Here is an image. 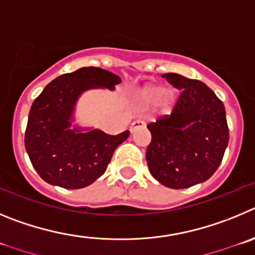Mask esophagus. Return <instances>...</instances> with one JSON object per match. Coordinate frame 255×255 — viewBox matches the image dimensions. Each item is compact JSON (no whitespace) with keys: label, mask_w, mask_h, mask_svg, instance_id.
I'll return each mask as SVG.
<instances>
[{"label":"esophagus","mask_w":255,"mask_h":255,"mask_svg":"<svg viewBox=\"0 0 255 255\" xmlns=\"http://www.w3.org/2000/svg\"><path fill=\"white\" fill-rule=\"evenodd\" d=\"M142 127H144V122L143 121H139V119H137V121H134V122L129 126V130H130V133H133L134 130H137L138 128H142Z\"/></svg>","instance_id":"34e87169"}]
</instances>
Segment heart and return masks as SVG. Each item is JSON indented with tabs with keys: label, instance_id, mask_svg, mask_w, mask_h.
<instances>
[{
	"label": "heart",
	"instance_id": "1",
	"mask_svg": "<svg viewBox=\"0 0 255 255\" xmlns=\"http://www.w3.org/2000/svg\"><path fill=\"white\" fill-rule=\"evenodd\" d=\"M175 91L171 89L164 90L160 85L155 84L143 85L133 94V103L141 109H147L157 103L161 111L169 112L175 103Z\"/></svg>",
	"mask_w": 255,
	"mask_h": 255
}]
</instances>
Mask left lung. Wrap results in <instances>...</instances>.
<instances>
[{
	"label": "left lung",
	"instance_id": "8db88e82",
	"mask_svg": "<svg viewBox=\"0 0 255 255\" xmlns=\"http://www.w3.org/2000/svg\"><path fill=\"white\" fill-rule=\"evenodd\" d=\"M162 77L183 89L170 116L147 126L148 170L162 185L183 189L206 182L217 170L229 143L224 103L207 85L178 73Z\"/></svg>",
	"mask_w": 255,
	"mask_h": 255
}]
</instances>
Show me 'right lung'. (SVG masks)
Returning <instances> with one entry per match:
<instances>
[{"label": "right lung", "mask_w": 255, "mask_h": 255, "mask_svg": "<svg viewBox=\"0 0 255 255\" xmlns=\"http://www.w3.org/2000/svg\"><path fill=\"white\" fill-rule=\"evenodd\" d=\"M121 77L99 67H82L47 85L27 118L25 148L44 182L66 189L93 184L107 170L129 130L112 136L100 129L72 126L77 100L91 89L114 90Z\"/></svg>", "instance_id": "1"}]
</instances>
